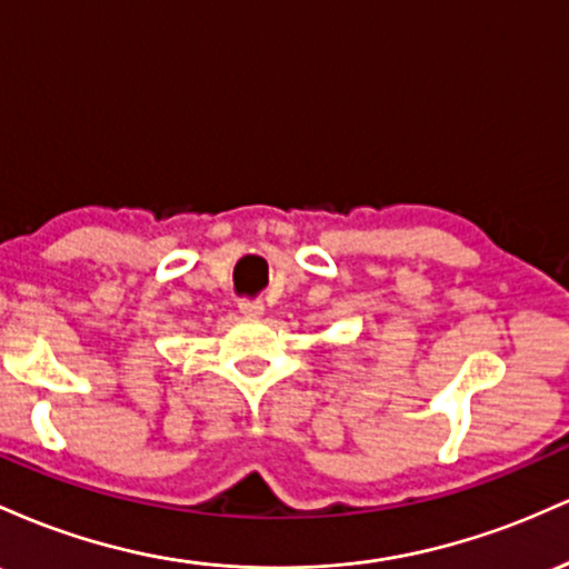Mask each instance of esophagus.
<instances>
[{
    "instance_id": "34e87169",
    "label": "esophagus",
    "mask_w": 569,
    "mask_h": 569,
    "mask_svg": "<svg viewBox=\"0 0 569 569\" xmlns=\"http://www.w3.org/2000/svg\"><path fill=\"white\" fill-rule=\"evenodd\" d=\"M239 311L244 317H263V311H266V306H263V301H252V298H244V301H239Z\"/></svg>"
}]
</instances>
